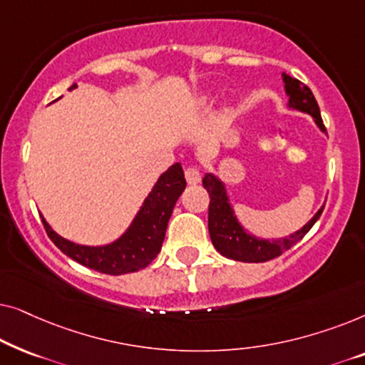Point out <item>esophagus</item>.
<instances>
[{"instance_id": "1", "label": "esophagus", "mask_w": 365, "mask_h": 365, "mask_svg": "<svg viewBox=\"0 0 365 365\" xmlns=\"http://www.w3.org/2000/svg\"><path fill=\"white\" fill-rule=\"evenodd\" d=\"M184 176H186V181L189 184H197L199 181H201V173H199L197 168H194V166L186 168V171H184Z\"/></svg>"}]
</instances>
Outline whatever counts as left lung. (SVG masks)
I'll use <instances>...</instances> for the list:
<instances>
[{"label":"left lung","instance_id":"left-lung-1","mask_svg":"<svg viewBox=\"0 0 365 365\" xmlns=\"http://www.w3.org/2000/svg\"><path fill=\"white\" fill-rule=\"evenodd\" d=\"M284 83H286V93L289 94V106L296 108L299 111L309 113L316 119L317 126L326 133L319 104L314 98L311 89L302 81L296 78L284 74ZM202 186L209 192V217L207 227L209 236H211L212 246L217 252L227 259L241 262H266L274 257H279L287 249H291L294 244H297L306 234L311 231V227L321 217L324 206L319 209L316 216L309 221L302 229L291 234L289 237L277 239V241H269V239H257L247 234L239 226V222L234 217L231 204L227 202L226 189L224 184L214 178L212 174H206L202 178Z\"/></svg>","mask_w":365,"mask_h":365}]
</instances>
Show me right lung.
Masks as SVG:
<instances>
[{
	"label": "right lung",
	"mask_w": 365,
	"mask_h": 365,
	"mask_svg": "<svg viewBox=\"0 0 365 365\" xmlns=\"http://www.w3.org/2000/svg\"><path fill=\"white\" fill-rule=\"evenodd\" d=\"M74 88L76 84H73L69 89ZM184 187H186L184 171L181 164L176 163L159 178L131 227L109 246L88 247L69 242L58 236L43 216L41 221L49 239L73 261L98 272L109 274V276H121V274L141 271L149 266L161 251L169 217Z\"/></svg>",
	"instance_id": "1"
}]
</instances>
